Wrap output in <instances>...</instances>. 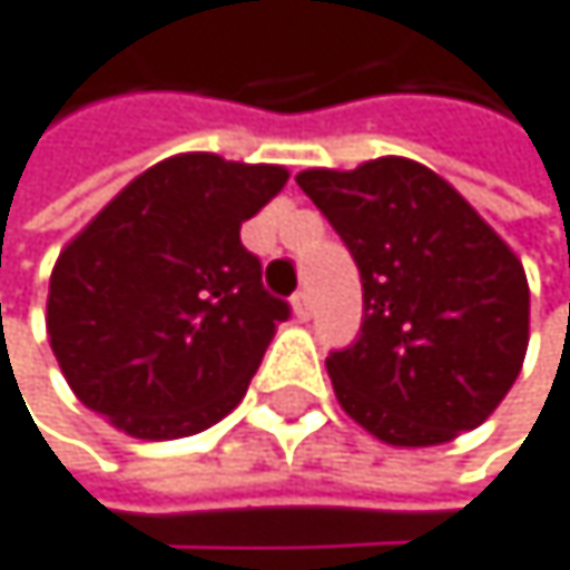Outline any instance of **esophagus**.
I'll return each mask as SVG.
<instances>
[{
	"mask_svg": "<svg viewBox=\"0 0 570 570\" xmlns=\"http://www.w3.org/2000/svg\"><path fill=\"white\" fill-rule=\"evenodd\" d=\"M292 312H295V320H302V323L312 316V298H308V292H298L292 298Z\"/></svg>",
	"mask_w": 570,
	"mask_h": 570,
	"instance_id": "esophagus-1",
	"label": "esophagus"
}]
</instances>
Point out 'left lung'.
Segmentation results:
<instances>
[{"mask_svg":"<svg viewBox=\"0 0 570 570\" xmlns=\"http://www.w3.org/2000/svg\"><path fill=\"white\" fill-rule=\"evenodd\" d=\"M350 247L363 326L326 356L340 407L374 439L429 449L487 421L530 340L510 244L439 173L404 156L295 176Z\"/></svg>","mask_w":570,"mask_h":570,"instance_id":"left-lung-1","label":"left lung"}]
</instances>
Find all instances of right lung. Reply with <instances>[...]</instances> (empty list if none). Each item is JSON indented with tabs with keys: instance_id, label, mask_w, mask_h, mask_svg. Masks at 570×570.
<instances>
[{
	"instance_id": "right-lung-1",
	"label": "right lung",
	"mask_w": 570,
	"mask_h": 570,
	"mask_svg": "<svg viewBox=\"0 0 570 570\" xmlns=\"http://www.w3.org/2000/svg\"><path fill=\"white\" fill-rule=\"evenodd\" d=\"M285 166L179 153L135 176L50 275L47 336L83 407L131 439H186L230 414L288 305L240 224Z\"/></svg>"
}]
</instances>
